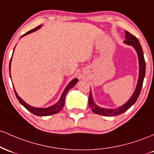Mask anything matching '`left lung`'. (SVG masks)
Returning a JSON list of instances; mask_svg holds the SVG:
<instances>
[{
  "instance_id": "8db88e82",
  "label": "left lung",
  "mask_w": 154,
  "mask_h": 154,
  "mask_svg": "<svg viewBox=\"0 0 154 154\" xmlns=\"http://www.w3.org/2000/svg\"><path fill=\"white\" fill-rule=\"evenodd\" d=\"M126 34V39L124 41V43L127 44L131 45L137 51L138 58H139V65H140V72H139V79H138V82L137 84V87H136L135 91H134V94L131 97L125 104L121 106L120 108H116V109H106V108H102L100 107H98L95 103H94L92 100V97H91V93L90 90V94L89 96V107L91 108V110L94 112L96 114H99L101 116H118L124 113L127 111L130 107H132L133 105L137 101L138 97L140 94L141 89H142V86L143 84V80H144L145 75H146V61L144 59V55H143V49L141 47L139 41L137 38L128 31H125Z\"/></svg>"
}]
</instances>
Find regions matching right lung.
I'll list each match as a JSON object with an SVG mask.
<instances>
[{
	"mask_svg": "<svg viewBox=\"0 0 154 154\" xmlns=\"http://www.w3.org/2000/svg\"><path fill=\"white\" fill-rule=\"evenodd\" d=\"M41 27V25L38 26V27H36L35 28L32 29V30H31L30 31H28V32H26L25 34H24L23 35H27V34H29L30 33V32H33V31H35L36 30H38V29L40 28ZM12 58V57H11ZM11 60H10V65H9V70H10V68H11ZM10 77H11V74H10ZM78 79H73V80H72L71 82L68 84V85L67 86V87L65 88V89L64 90L63 94H62L61 97H60V100L58 101L57 103H56V104L52 105V106L49 107V108H33V107L30 106V105H27V103H25V101H23L21 98L19 97L18 94H17V93L16 92V91H15L14 89V92H15V95H16L17 100H19V102H20L21 104L23 105L24 107L27 109V110H29V111L31 112L32 113H33L34 115L35 116H51V115H53V114H55V113H57L58 112H60V110L63 109V106H64V104H65V97H66V94L67 93H68V91L70 90V89H71L72 87H73L75 85V84L78 82Z\"/></svg>",
	"mask_w": 154,
	"mask_h": 154,
	"instance_id": "right-lung-1",
	"label": "right lung"
}]
</instances>
